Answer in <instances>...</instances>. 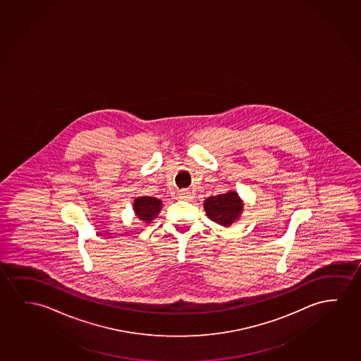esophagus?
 Returning a JSON list of instances; mask_svg holds the SVG:
<instances>
[{
  "label": "esophagus",
  "mask_w": 361,
  "mask_h": 361,
  "mask_svg": "<svg viewBox=\"0 0 361 361\" xmlns=\"http://www.w3.org/2000/svg\"><path fill=\"white\" fill-rule=\"evenodd\" d=\"M178 197H179V199H182V200H192L193 199V194L190 193L189 190H180L178 193Z\"/></svg>",
  "instance_id": "34e87169"
}]
</instances>
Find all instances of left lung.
Returning <instances> with one entry per match:
<instances>
[{"mask_svg": "<svg viewBox=\"0 0 361 361\" xmlns=\"http://www.w3.org/2000/svg\"><path fill=\"white\" fill-rule=\"evenodd\" d=\"M204 210L212 221L228 228L239 220L244 212V202L235 190L212 195L204 202Z\"/></svg>", "mask_w": 361, "mask_h": 361, "instance_id": "obj_1", "label": "left lung"}]
</instances>
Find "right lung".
<instances>
[{
	"label": "right lung",
	"instance_id": "add662e5",
	"mask_svg": "<svg viewBox=\"0 0 361 361\" xmlns=\"http://www.w3.org/2000/svg\"><path fill=\"white\" fill-rule=\"evenodd\" d=\"M133 212L142 224L152 223L162 210V202L156 197H137L133 200Z\"/></svg>",
	"mask_w": 361,
	"mask_h": 361
}]
</instances>
